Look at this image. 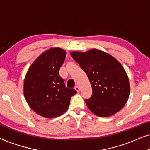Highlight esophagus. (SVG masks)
I'll return each mask as SVG.
<instances>
[{
    "mask_svg": "<svg viewBox=\"0 0 150 150\" xmlns=\"http://www.w3.org/2000/svg\"><path fill=\"white\" fill-rule=\"evenodd\" d=\"M74 89H75V90H76V91L77 92H79V91H80V87H79V86H78V85L76 86V87H74Z\"/></svg>",
    "mask_w": 150,
    "mask_h": 150,
    "instance_id": "34e87169",
    "label": "esophagus"
}]
</instances>
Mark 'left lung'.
<instances>
[{"mask_svg":"<svg viewBox=\"0 0 150 150\" xmlns=\"http://www.w3.org/2000/svg\"><path fill=\"white\" fill-rule=\"evenodd\" d=\"M72 58L87 74L92 96L85 102L98 117H109L122 109L130 96V83L121 63L104 51L71 52Z\"/></svg>","mask_w":150,"mask_h":150,"instance_id":"8db88e82","label":"left lung"}]
</instances>
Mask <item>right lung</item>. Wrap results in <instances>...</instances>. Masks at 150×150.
<instances>
[{"label": "right lung", "mask_w": 150, "mask_h": 150, "mask_svg": "<svg viewBox=\"0 0 150 150\" xmlns=\"http://www.w3.org/2000/svg\"><path fill=\"white\" fill-rule=\"evenodd\" d=\"M66 52L50 48L33 63L24 82V95L30 108L40 115L54 118L67 110L71 97L76 93L67 89L59 76Z\"/></svg>", "instance_id": "add662e5"}]
</instances>
